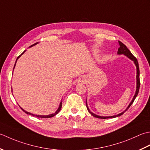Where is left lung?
Instances as JSON below:
<instances>
[{"mask_svg": "<svg viewBox=\"0 0 150 150\" xmlns=\"http://www.w3.org/2000/svg\"><path fill=\"white\" fill-rule=\"evenodd\" d=\"M118 43H119V45H120V47H119L118 49V52H117L118 54H119V55H121V54L125 55V56H127L128 58H129L131 60L133 61V62H134V63H135V66L137 67V77H136V78H137V88H136V92H135V95H134V96H133V100H131V103H129V105H128V107L126 108V109L124 111L122 112L121 113H120V114H118L117 115H114V116H110V117H102V116H98V115H95L94 113H93V112H91L90 110H89V109H88V105L87 104V101H86V105H87V108L88 111L90 112V113L91 114V115H93V117H96V118L106 119V118H115V117H120V116H121L122 115H123L124 112H126L127 110L129 108V107L131 105H132V103H133L134 100H135V99L136 98V97L137 96V95H138V93H139V88H140V78H139L140 71H139V67L138 61H137V58L135 56H134L131 53V52L127 48V47H126V45L122 43V42L121 41H118Z\"/></svg>", "mask_w": 150, "mask_h": 150, "instance_id": "8db88e82", "label": "left lung"}]
</instances>
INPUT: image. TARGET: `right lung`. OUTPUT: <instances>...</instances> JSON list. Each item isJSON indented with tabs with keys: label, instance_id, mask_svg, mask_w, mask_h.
<instances>
[{
	"label": "right lung",
	"instance_id": "obj_1",
	"mask_svg": "<svg viewBox=\"0 0 150 150\" xmlns=\"http://www.w3.org/2000/svg\"><path fill=\"white\" fill-rule=\"evenodd\" d=\"M38 42H36V43H35V44H33V45H31L30 46V47H33V46H34V45H37L38 44ZM24 52L25 51H24L19 56H18L17 57V59H16V62H15V65H14V68H15V64H16V62H17V59H19V58L21 56V55H23L24 53ZM62 102H60V104H59V108H58V109H57V111L54 112V113H52V114H51V115H33V114H32V113H30V112H27V111H24V110L23 109V108H21V107L20 108H21V109L23 110V111L24 112H26V114H28V115H32V116H33V117H38V118H51V117H54L55 115H56L58 112H59V111H60V110H61V109H62Z\"/></svg>",
	"mask_w": 150,
	"mask_h": 150
}]
</instances>
